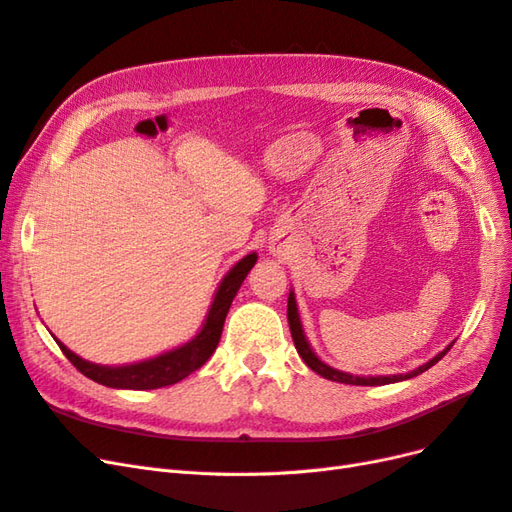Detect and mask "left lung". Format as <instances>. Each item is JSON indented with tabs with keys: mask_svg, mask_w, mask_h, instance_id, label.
I'll use <instances>...</instances> for the list:
<instances>
[{
	"mask_svg": "<svg viewBox=\"0 0 512 512\" xmlns=\"http://www.w3.org/2000/svg\"><path fill=\"white\" fill-rule=\"evenodd\" d=\"M288 324H290V333H292V342H294V348H297L299 356L305 361V365L309 369H314L318 376L327 378V380H333V382H344V384H356V386H380V384H393V382H401V380H408V378H414L418 374H423V371H427L429 367L436 365L442 356L451 350V346H446L440 354L433 356V359H429L427 363H423L421 367H416L412 371H408V374H397V376H352L348 374V371H342V369H335L331 365L324 363L320 356L314 352V348L309 346L307 337H305V331H303V324H301V316H299V307H297V299H294V290H290L288 294Z\"/></svg>",
	"mask_w": 512,
	"mask_h": 512,
	"instance_id": "left-lung-1",
	"label": "left lung"
}]
</instances>
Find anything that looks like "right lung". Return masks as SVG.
<instances>
[{"mask_svg":"<svg viewBox=\"0 0 512 512\" xmlns=\"http://www.w3.org/2000/svg\"><path fill=\"white\" fill-rule=\"evenodd\" d=\"M256 260H258L256 252L247 254L222 277L218 290L213 294V301L205 316L203 327H200V331L190 339V342L153 356V359L130 363V365H98V363H89L81 359L79 354H74L70 348L61 344L57 337L55 342L61 348V352L68 356V361L79 369L81 374H85L87 378H91L98 384L111 386V389L151 391V389H162V386L177 384L183 378H188L198 367H203L209 361V356L215 352V348H218L222 329H224V320L232 305V299L237 297L243 280L256 265Z\"/></svg>","mask_w":512,"mask_h":512,"instance_id":"obj_1","label":"right lung"}]
</instances>
